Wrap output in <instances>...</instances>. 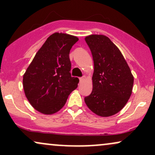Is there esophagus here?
Returning <instances> with one entry per match:
<instances>
[{
    "label": "esophagus",
    "mask_w": 155,
    "mask_h": 155,
    "mask_svg": "<svg viewBox=\"0 0 155 155\" xmlns=\"http://www.w3.org/2000/svg\"><path fill=\"white\" fill-rule=\"evenodd\" d=\"M85 79V77L84 76H83V77H81V78H79V81H80V82H82V81H84V80Z\"/></svg>",
    "instance_id": "1"
}]
</instances>
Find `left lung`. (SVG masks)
I'll return each mask as SVG.
<instances>
[{
  "instance_id": "obj_1",
  "label": "left lung",
  "mask_w": 155,
  "mask_h": 155,
  "mask_svg": "<svg viewBox=\"0 0 155 155\" xmlns=\"http://www.w3.org/2000/svg\"><path fill=\"white\" fill-rule=\"evenodd\" d=\"M94 61L92 91L85 104L95 114L110 117L123 108L133 86V76L120 49L104 35L85 38Z\"/></svg>"
}]
</instances>
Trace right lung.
Listing matches in <instances>:
<instances>
[{
  "label": "right lung",
  "instance_id": "1",
  "mask_svg": "<svg viewBox=\"0 0 155 155\" xmlns=\"http://www.w3.org/2000/svg\"><path fill=\"white\" fill-rule=\"evenodd\" d=\"M77 37L55 33L47 39L23 76L26 97L35 109L52 114L63 107L79 80L71 75L69 53Z\"/></svg>",
  "mask_w": 155,
  "mask_h": 155
}]
</instances>
